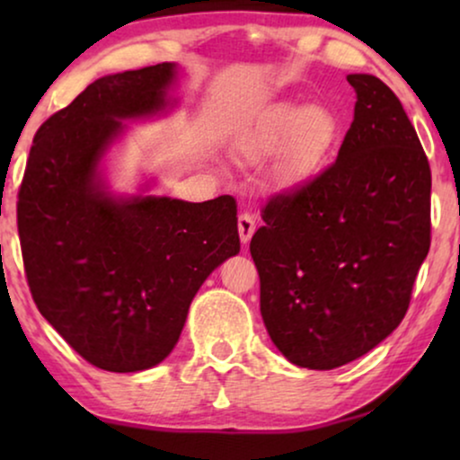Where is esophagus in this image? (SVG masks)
<instances>
[{
    "label": "esophagus",
    "instance_id": "obj_1",
    "mask_svg": "<svg viewBox=\"0 0 460 460\" xmlns=\"http://www.w3.org/2000/svg\"><path fill=\"white\" fill-rule=\"evenodd\" d=\"M253 232H255L253 216L247 211L241 213V216H238V234H241V243L247 244L251 241V236H253Z\"/></svg>",
    "mask_w": 460,
    "mask_h": 460
}]
</instances>
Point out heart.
Wrapping results in <instances>:
<instances>
[{"label":"heart","mask_w":460,"mask_h":460,"mask_svg":"<svg viewBox=\"0 0 460 460\" xmlns=\"http://www.w3.org/2000/svg\"><path fill=\"white\" fill-rule=\"evenodd\" d=\"M339 137V119L320 104H276L247 144L251 159H268L282 153L288 180H304L323 165Z\"/></svg>","instance_id":"heart-1"}]
</instances>
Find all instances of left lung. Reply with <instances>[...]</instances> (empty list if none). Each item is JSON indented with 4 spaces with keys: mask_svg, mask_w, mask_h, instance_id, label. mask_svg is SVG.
Instances as JSON below:
<instances>
[{
    "mask_svg": "<svg viewBox=\"0 0 460 460\" xmlns=\"http://www.w3.org/2000/svg\"><path fill=\"white\" fill-rule=\"evenodd\" d=\"M348 81L358 100L337 161L270 199L249 247L270 339L312 370L392 335L431 244V169L411 119L381 79Z\"/></svg>",
    "mask_w": 460,
    "mask_h": 460,
    "instance_id": "left-lung-1",
    "label": "left lung"
}]
</instances>
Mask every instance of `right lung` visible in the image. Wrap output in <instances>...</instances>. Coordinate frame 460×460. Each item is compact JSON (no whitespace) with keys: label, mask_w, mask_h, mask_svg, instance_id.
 I'll use <instances>...</instances> for the list:
<instances>
[{"label":"right lung","mask_w":460,"mask_h":460,"mask_svg":"<svg viewBox=\"0 0 460 460\" xmlns=\"http://www.w3.org/2000/svg\"><path fill=\"white\" fill-rule=\"evenodd\" d=\"M175 65L93 81L37 129L18 190L24 274L41 316L93 367L165 360L207 276L241 251L236 200L115 199L98 180L121 119L167 104Z\"/></svg>","instance_id":"add662e5"}]
</instances>
